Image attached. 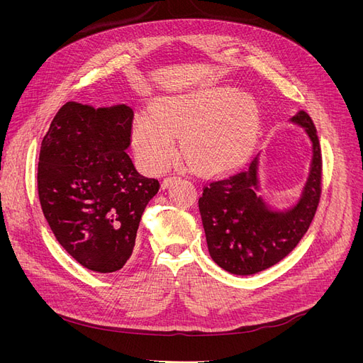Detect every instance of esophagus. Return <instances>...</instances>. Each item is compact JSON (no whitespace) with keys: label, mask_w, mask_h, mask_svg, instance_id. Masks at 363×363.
Listing matches in <instances>:
<instances>
[{"label":"esophagus","mask_w":363,"mask_h":363,"mask_svg":"<svg viewBox=\"0 0 363 363\" xmlns=\"http://www.w3.org/2000/svg\"><path fill=\"white\" fill-rule=\"evenodd\" d=\"M174 180H175V177H167V179H163V182H162V189H167L168 186H169Z\"/></svg>","instance_id":"esophagus-1"}]
</instances>
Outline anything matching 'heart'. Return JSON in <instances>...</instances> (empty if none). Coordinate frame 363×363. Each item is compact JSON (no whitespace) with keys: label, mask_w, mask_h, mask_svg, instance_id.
I'll use <instances>...</instances> for the list:
<instances>
[{"label":"heart","mask_w":363,"mask_h":363,"mask_svg":"<svg viewBox=\"0 0 363 363\" xmlns=\"http://www.w3.org/2000/svg\"><path fill=\"white\" fill-rule=\"evenodd\" d=\"M256 133L252 107L227 89H206L160 100L133 127L136 157L148 171H163L184 139L186 157L201 171H221L242 160Z\"/></svg>","instance_id":"1"}]
</instances>
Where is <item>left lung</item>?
Wrapping results in <instances>:
<instances>
[{"mask_svg":"<svg viewBox=\"0 0 363 363\" xmlns=\"http://www.w3.org/2000/svg\"><path fill=\"white\" fill-rule=\"evenodd\" d=\"M292 121L306 128L313 147L309 177L291 208H271L257 192V157L245 167L207 182L199 200L208 252L238 276L267 269L298 245L321 199L323 157L313 121L304 111Z\"/></svg>","mask_w":363,"mask_h":363,"instance_id":"obj_1","label":"left lung"}]
</instances>
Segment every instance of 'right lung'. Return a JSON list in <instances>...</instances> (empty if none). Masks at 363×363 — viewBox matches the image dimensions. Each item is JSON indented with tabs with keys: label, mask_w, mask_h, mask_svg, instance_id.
Returning <instances> with one entry per match:
<instances>
[{
	"label": "right lung",
	"mask_w": 363,
	"mask_h": 363,
	"mask_svg": "<svg viewBox=\"0 0 363 363\" xmlns=\"http://www.w3.org/2000/svg\"><path fill=\"white\" fill-rule=\"evenodd\" d=\"M133 111L69 101L42 139L38 192L59 244L84 268L115 272L133 252L159 180L138 172L125 152Z\"/></svg>",
	"instance_id": "add662e5"
}]
</instances>
